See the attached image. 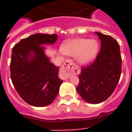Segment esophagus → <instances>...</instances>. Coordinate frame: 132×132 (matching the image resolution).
Returning <instances> with one entry per match:
<instances>
[{
    "instance_id": "obj_1",
    "label": "esophagus",
    "mask_w": 132,
    "mask_h": 132,
    "mask_svg": "<svg viewBox=\"0 0 132 132\" xmlns=\"http://www.w3.org/2000/svg\"><path fill=\"white\" fill-rule=\"evenodd\" d=\"M77 72V67L71 60H66L62 66V75L64 79H67L72 74Z\"/></svg>"
}]
</instances>
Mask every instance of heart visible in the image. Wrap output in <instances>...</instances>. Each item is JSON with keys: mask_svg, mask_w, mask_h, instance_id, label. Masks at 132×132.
I'll list each match as a JSON object with an SVG mask.
<instances>
[{"mask_svg": "<svg viewBox=\"0 0 132 132\" xmlns=\"http://www.w3.org/2000/svg\"><path fill=\"white\" fill-rule=\"evenodd\" d=\"M62 49L64 54L76 57L79 63L86 64L96 57L98 51V44L95 40L77 38L64 43Z\"/></svg>", "mask_w": 132, "mask_h": 132, "instance_id": "obj_1", "label": "heart"}]
</instances>
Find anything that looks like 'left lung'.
I'll list each match as a JSON object with an SVG mask.
<instances>
[{"label": "left lung", "instance_id": "left-lung-1", "mask_svg": "<svg viewBox=\"0 0 132 132\" xmlns=\"http://www.w3.org/2000/svg\"><path fill=\"white\" fill-rule=\"evenodd\" d=\"M101 40V50L94 62L83 67L76 90L86 102L97 104L110 97L121 75L120 46L108 35L95 32Z\"/></svg>", "mask_w": 132, "mask_h": 132}]
</instances>
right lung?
<instances>
[{
    "label": "right lung",
    "instance_id": "1",
    "mask_svg": "<svg viewBox=\"0 0 132 132\" xmlns=\"http://www.w3.org/2000/svg\"><path fill=\"white\" fill-rule=\"evenodd\" d=\"M57 34H36L22 39L12 48L10 72L20 96L35 107L48 105L55 98L63 82L59 67L50 62L43 44H53Z\"/></svg>",
    "mask_w": 132,
    "mask_h": 132
}]
</instances>
